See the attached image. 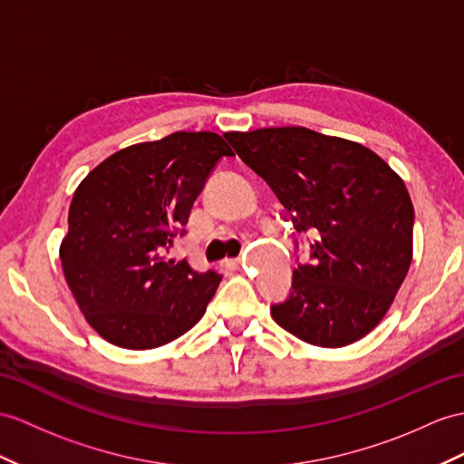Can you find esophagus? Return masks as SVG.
I'll return each instance as SVG.
<instances>
[{"mask_svg": "<svg viewBox=\"0 0 464 464\" xmlns=\"http://www.w3.org/2000/svg\"><path fill=\"white\" fill-rule=\"evenodd\" d=\"M222 267H226V269H230V271H234V269H238L240 267V259L238 257H226L224 262H222Z\"/></svg>", "mask_w": 464, "mask_h": 464, "instance_id": "esophagus-1", "label": "esophagus"}]
</instances>
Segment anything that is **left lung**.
I'll list each match as a JSON object with an SVG mask.
<instances>
[{
	"mask_svg": "<svg viewBox=\"0 0 464 464\" xmlns=\"http://www.w3.org/2000/svg\"><path fill=\"white\" fill-rule=\"evenodd\" d=\"M224 138L311 232V262L271 304L276 323L323 348L366 336L383 319L413 256V205L401 177L368 147L307 128L228 131ZM297 244V242H295Z\"/></svg>",
	"mask_w": 464,
	"mask_h": 464,
	"instance_id": "8db88e82",
	"label": "left lung"
}]
</instances>
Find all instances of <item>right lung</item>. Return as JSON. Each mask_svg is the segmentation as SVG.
<instances>
[{"instance_id": "right-lung-1", "label": "right lung", "mask_w": 464, "mask_h": 464, "mask_svg": "<svg viewBox=\"0 0 464 464\" xmlns=\"http://www.w3.org/2000/svg\"><path fill=\"white\" fill-rule=\"evenodd\" d=\"M232 155L218 133L175 131L110 155L74 190L61 264L88 324L108 343L163 346L205 314L222 276L167 252L214 165Z\"/></svg>"}]
</instances>
